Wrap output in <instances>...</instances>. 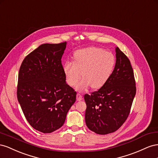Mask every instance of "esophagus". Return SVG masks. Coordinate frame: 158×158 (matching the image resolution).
<instances>
[{"mask_svg":"<svg viewBox=\"0 0 158 158\" xmlns=\"http://www.w3.org/2000/svg\"><path fill=\"white\" fill-rule=\"evenodd\" d=\"M82 99H83V97H82L81 94L80 93L77 94V101H81Z\"/></svg>","mask_w":158,"mask_h":158,"instance_id":"34e87169","label":"esophagus"}]
</instances>
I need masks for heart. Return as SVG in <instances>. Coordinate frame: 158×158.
Wrapping results in <instances>:
<instances>
[{"label": "heart", "instance_id": "obj_1", "mask_svg": "<svg viewBox=\"0 0 158 158\" xmlns=\"http://www.w3.org/2000/svg\"><path fill=\"white\" fill-rule=\"evenodd\" d=\"M115 64V57L111 52L100 48L89 47L75 52L73 63H65L64 72L67 83L71 87L75 86L82 74V80L76 87L79 91H84L90 86L98 90L109 80Z\"/></svg>", "mask_w": 158, "mask_h": 158}]
</instances>
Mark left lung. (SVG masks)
<instances>
[{
	"instance_id": "obj_1",
	"label": "left lung",
	"mask_w": 158,
	"mask_h": 158,
	"mask_svg": "<svg viewBox=\"0 0 158 158\" xmlns=\"http://www.w3.org/2000/svg\"><path fill=\"white\" fill-rule=\"evenodd\" d=\"M116 65L104 87L85 94V123L91 131L105 135L121 127L130 112L136 92V81L128 57L117 47Z\"/></svg>"
}]
</instances>
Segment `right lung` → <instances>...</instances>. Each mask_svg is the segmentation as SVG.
I'll return each instance as SVG.
<instances>
[{
  "label": "right lung",
  "mask_w": 158,
  "mask_h": 158,
  "mask_svg": "<svg viewBox=\"0 0 158 158\" xmlns=\"http://www.w3.org/2000/svg\"><path fill=\"white\" fill-rule=\"evenodd\" d=\"M66 44H42L26 56L19 69L18 101L31 127L45 134L64 125L76 100L61 64Z\"/></svg>",
  "instance_id": "obj_1"
}]
</instances>
